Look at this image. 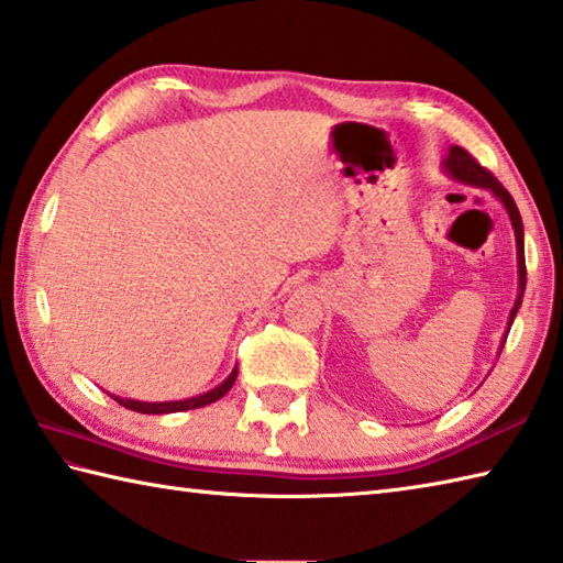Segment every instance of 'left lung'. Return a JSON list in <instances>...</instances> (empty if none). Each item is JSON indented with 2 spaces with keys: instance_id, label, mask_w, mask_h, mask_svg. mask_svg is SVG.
Listing matches in <instances>:
<instances>
[{
  "instance_id": "8db88e82",
  "label": "left lung",
  "mask_w": 563,
  "mask_h": 563,
  "mask_svg": "<svg viewBox=\"0 0 563 563\" xmlns=\"http://www.w3.org/2000/svg\"><path fill=\"white\" fill-rule=\"evenodd\" d=\"M442 168H444V173L449 175V178H454L456 183L478 187V190H488L495 197V200H500V205L505 207V212H508V217H510V224H512V231H515V246H517V297H515V305H512L510 317H508V329H505V336H503L500 349H498V356H500L505 339H508V332H510V327H512L515 317H517V310H520V307H522V295H525V285H527L525 229H522L520 209H517L510 192L505 190V187L498 180H495L486 168H481V165L476 163V158H471L468 153L461 148V146H451L449 148L446 158L442 163Z\"/></svg>"
}]
</instances>
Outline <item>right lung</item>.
I'll list each match as a JSON object with an SVG mask.
<instances>
[{"label": "right lung", "instance_id": "add662e5", "mask_svg": "<svg viewBox=\"0 0 563 563\" xmlns=\"http://www.w3.org/2000/svg\"><path fill=\"white\" fill-rule=\"evenodd\" d=\"M236 373L239 368L234 366V371L229 373V376L217 385V388L207 390L202 395H195V398H185V400H170V402H143V400H131V398H119V395L109 393V398H114L119 405H124L126 410H134V412H143V415H170V412H185V410H197V407H205V405H212L219 398H224V395L231 390V385L236 380Z\"/></svg>", "mask_w": 563, "mask_h": 563}]
</instances>
